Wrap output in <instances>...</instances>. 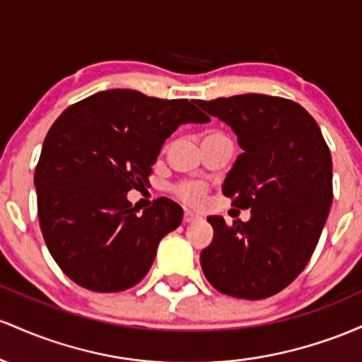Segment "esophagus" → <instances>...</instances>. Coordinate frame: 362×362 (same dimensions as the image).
<instances>
[{
  "label": "esophagus",
  "instance_id": "34e87169",
  "mask_svg": "<svg viewBox=\"0 0 362 362\" xmlns=\"http://www.w3.org/2000/svg\"><path fill=\"white\" fill-rule=\"evenodd\" d=\"M182 221H185V224H192V222L200 221V215H197V214H193V212H188V210H186L185 217H182Z\"/></svg>",
  "mask_w": 362,
  "mask_h": 362
}]
</instances>
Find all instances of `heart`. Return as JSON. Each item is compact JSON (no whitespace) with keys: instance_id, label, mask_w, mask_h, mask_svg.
Wrapping results in <instances>:
<instances>
[{"instance_id":"obj_1","label":"heart","mask_w":362,"mask_h":362,"mask_svg":"<svg viewBox=\"0 0 362 362\" xmlns=\"http://www.w3.org/2000/svg\"><path fill=\"white\" fill-rule=\"evenodd\" d=\"M218 132H209L205 136L217 135ZM174 193H176L177 198H181L182 202L188 203V205H197L203 200L206 192V185L203 181L198 180H189V181H181L174 186Z\"/></svg>"}]
</instances>
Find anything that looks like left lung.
<instances>
[{"label": "left lung", "instance_id": "1", "mask_svg": "<svg viewBox=\"0 0 362 362\" xmlns=\"http://www.w3.org/2000/svg\"><path fill=\"white\" fill-rule=\"evenodd\" d=\"M203 111L233 128L243 153L222 193L247 222L227 226L210 215L214 239L200 255L202 270L218 292L265 299L298 277L310 262L330 214L332 156L306 109L282 97L245 93L198 100Z\"/></svg>", "mask_w": 362, "mask_h": 362}]
</instances>
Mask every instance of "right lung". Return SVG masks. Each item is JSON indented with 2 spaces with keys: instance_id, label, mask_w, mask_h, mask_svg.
<instances>
[{
  "instance_id": "add662e5",
  "label": "right lung",
  "mask_w": 362,
  "mask_h": 362,
  "mask_svg": "<svg viewBox=\"0 0 362 362\" xmlns=\"http://www.w3.org/2000/svg\"><path fill=\"white\" fill-rule=\"evenodd\" d=\"M210 121L194 100L128 88L70 105L54 121L34 185L44 241L59 269L93 292H119L147 275L182 209L157 198L138 215L127 194L148 181L164 141L186 123Z\"/></svg>"
}]
</instances>
